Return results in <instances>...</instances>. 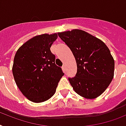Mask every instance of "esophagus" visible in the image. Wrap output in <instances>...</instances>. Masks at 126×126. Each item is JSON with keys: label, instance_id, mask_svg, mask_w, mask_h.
I'll return each mask as SVG.
<instances>
[{"label": "esophagus", "instance_id": "esophagus-1", "mask_svg": "<svg viewBox=\"0 0 126 126\" xmlns=\"http://www.w3.org/2000/svg\"><path fill=\"white\" fill-rule=\"evenodd\" d=\"M62 68V69L64 70V71H66V67H65V65H63Z\"/></svg>", "mask_w": 126, "mask_h": 126}]
</instances>
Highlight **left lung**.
<instances>
[{
	"instance_id": "1",
	"label": "left lung",
	"mask_w": 126,
	"mask_h": 126,
	"mask_svg": "<svg viewBox=\"0 0 126 126\" xmlns=\"http://www.w3.org/2000/svg\"><path fill=\"white\" fill-rule=\"evenodd\" d=\"M72 51L77 73L69 78L73 89L87 99L97 98L108 88L114 77L115 61L105 43L83 30L58 33Z\"/></svg>"
}]
</instances>
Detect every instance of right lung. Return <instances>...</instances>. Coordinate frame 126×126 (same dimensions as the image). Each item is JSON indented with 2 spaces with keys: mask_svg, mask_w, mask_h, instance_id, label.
Wrapping results in <instances>:
<instances>
[{
  "mask_svg": "<svg viewBox=\"0 0 126 126\" xmlns=\"http://www.w3.org/2000/svg\"><path fill=\"white\" fill-rule=\"evenodd\" d=\"M57 37V33L37 35L20 47L15 55L12 72L15 83L24 96L33 102L49 99L64 75L50 50Z\"/></svg>",
  "mask_w": 126,
  "mask_h": 126,
  "instance_id": "right-lung-1",
  "label": "right lung"
}]
</instances>
